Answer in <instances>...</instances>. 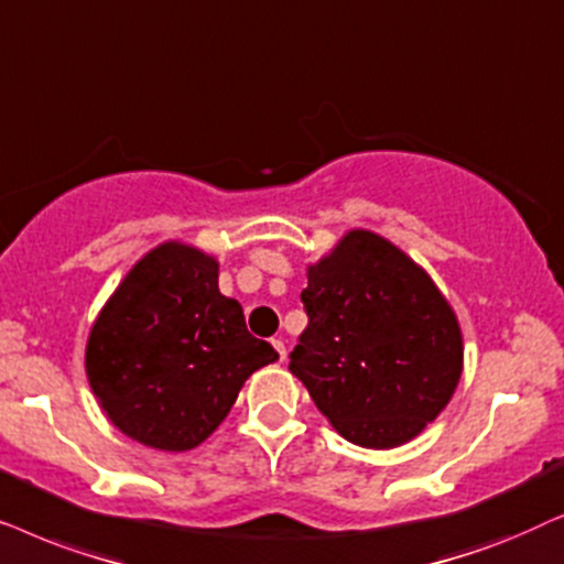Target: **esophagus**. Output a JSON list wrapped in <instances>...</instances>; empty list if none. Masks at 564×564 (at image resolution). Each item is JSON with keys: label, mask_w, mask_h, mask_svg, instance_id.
Listing matches in <instances>:
<instances>
[{"label": "esophagus", "mask_w": 564, "mask_h": 564, "mask_svg": "<svg viewBox=\"0 0 564 564\" xmlns=\"http://www.w3.org/2000/svg\"><path fill=\"white\" fill-rule=\"evenodd\" d=\"M273 348L278 350V358L286 360V343H283L281 337H275V340H273Z\"/></svg>", "instance_id": "obj_1"}]
</instances>
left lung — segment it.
I'll use <instances>...</instances> for the list:
<instances>
[{
	"label": "left lung",
	"mask_w": 564,
	"mask_h": 564,
	"mask_svg": "<svg viewBox=\"0 0 564 564\" xmlns=\"http://www.w3.org/2000/svg\"><path fill=\"white\" fill-rule=\"evenodd\" d=\"M306 281L310 325L289 371L345 441L408 444L441 415L462 379L452 304L415 260L369 229H350L306 268Z\"/></svg>",
	"instance_id": "obj_1"
}]
</instances>
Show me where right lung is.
<instances>
[{
	"instance_id": "right-lung-1",
	"label": "right lung",
	"mask_w": 564,
	"mask_h": 564,
	"mask_svg": "<svg viewBox=\"0 0 564 564\" xmlns=\"http://www.w3.org/2000/svg\"><path fill=\"white\" fill-rule=\"evenodd\" d=\"M273 360V345L247 333L242 304L219 291V262L185 242L156 245L126 273L85 350L110 423L160 452L204 444Z\"/></svg>"
}]
</instances>
